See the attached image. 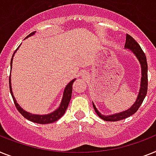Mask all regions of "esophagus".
<instances>
[{"instance_id": "34e87169", "label": "esophagus", "mask_w": 156, "mask_h": 156, "mask_svg": "<svg viewBox=\"0 0 156 156\" xmlns=\"http://www.w3.org/2000/svg\"><path fill=\"white\" fill-rule=\"evenodd\" d=\"M83 78H87V73H83Z\"/></svg>"}]
</instances>
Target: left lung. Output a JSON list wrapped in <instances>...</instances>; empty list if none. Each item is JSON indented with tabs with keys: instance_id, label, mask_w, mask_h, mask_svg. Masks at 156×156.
Instances as JSON below:
<instances>
[{
	"instance_id": "obj_1",
	"label": "left lung",
	"mask_w": 156,
	"mask_h": 156,
	"mask_svg": "<svg viewBox=\"0 0 156 156\" xmlns=\"http://www.w3.org/2000/svg\"><path fill=\"white\" fill-rule=\"evenodd\" d=\"M124 48L130 50V52H132L136 56L138 61L140 62V67H141V80H140V91H139L138 96L136 98V102L134 103L133 105L130 108L120 112L119 113H115V114L108 115H103L97 110L96 107L92 102V105H93V108L97 115L105 121H118V120L126 119L127 117L133 115L134 113L137 112L140 105L142 104L147 95V83H148L147 82V58L144 52H143L142 48L139 45V44L133 39V37H132L128 34H127L126 36Z\"/></svg>"
}]
</instances>
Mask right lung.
Instances as JSON below:
<instances>
[{
	"label": "right lung",
	"mask_w": 156,
	"mask_h": 156,
	"mask_svg": "<svg viewBox=\"0 0 156 156\" xmlns=\"http://www.w3.org/2000/svg\"><path fill=\"white\" fill-rule=\"evenodd\" d=\"M36 32H33V33H30V34L26 37H31L33 35L35 34ZM25 38V39H26ZM20 47V46H19ZM19 47L16 48V50L14 52L13 55H12V57L11 59V62H10V65H11V69L12 66V60H13V56L16 53V52L17 51V49L19 48ZM76 80V79H73V80H71L68 84L66 85L65 88H64V93H63V97L62 100H61V102H60V106L57 109L52 112L49 113V114H46V115H37V114H33V113H30L29 112H26L24 111V109L21 108V107L18 104V103L16 102V99L14 97L13 93H12V85H11V75L9 76V89H10V93L12 95V100H13L14 104L16 106V109L18 110V112L23 115V116L25 118V119H29L30 121L33 122V123H41V124H46V123H51L56 122V120L60 119V117L62 116L65 113V111H66L67 108L69 106V101L71 100V97H72V93H73V84L74 83V81Z\"/></svg>",
	"instance_id": "1"
}]
</instances>
